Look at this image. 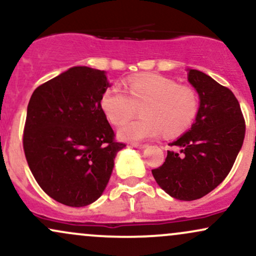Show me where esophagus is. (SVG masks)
Instances as JSON below:
<instances>
[{"mask_svg":"<svg viewBox=\"0 0 256 256\" xmlns=\"http://www.w3.org/2000/svg\"><path fill=\"white\" fill-rule=\"evenodd\" d=\"M131 146H134V148H138V149H144V148H146V144H144V143H137V142H134V143H132Z\"/></svg>","mask_w":256,"mask_h":256,"instance_id":"obj_1","label":"esophagus"}]
</instances>
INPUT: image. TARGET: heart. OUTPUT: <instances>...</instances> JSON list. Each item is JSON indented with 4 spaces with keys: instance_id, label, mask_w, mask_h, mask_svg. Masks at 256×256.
Returning a JSON list of instances; mask_svg holds the SVG:
<instances>
[{
    "instance_id": "obj_1",
    "label": "heart",
    "mask_w": 256,
    "mask_h": 256,
    "mask_svg": "<svg viewBox=\"0 0 256 256\" xmlns=\"http://www.w3.org/2000/svg\"><path fill=\"white\" fill-rule=\"evenodd\" d=\"M125 91L110 86L101 96L102 110L114 125H122L136 116L137 108L142 110V119L119 128L118 134L122 140H148L162 131L166 136H178L192 125L198 113L195 91L162 76L132 77L125 83Z\"/></svg>"
}]
</instances>
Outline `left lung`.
I'll use <instances>...</instances> for the list:
<instances>
[{"instance_id": "8db88e82", "label": "left lung", "mask_w": 256, "mask_h": 256, "mask_svg": "<svg viewBox=\"0 0 256 256\" xmlns=\"http://www.w3.org/2000/svg\"><path fill=\"white\" fill-rule=\"evenodd\" d=\"M188 80L200 98L195 122L170 143L179 150H167L165 162L152 170L158 186L182 201L204 198L224 180L246 134L242 110L230 89L198 70H189Z\"/></svg>"}]
</instances>
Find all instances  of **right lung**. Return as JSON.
Here are the masks:
<instances>
[{"label":"right lung","instance_id":"right-lung-1","mask_svg":"<svg viewBox=\"0 0 256 256\" xmlns=\"http://www.w3.org/2000/svg\"><path fill=\"white\" fill-rule=\"evenodd\" d=\"M104 71L76 66L32 94L22 136L26 161L46 195L70 207L95 202L124 143L101 108Z\"/></svg>","mask_w":256,"mask_h":256}]
</instances>
